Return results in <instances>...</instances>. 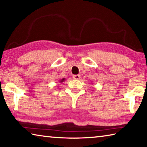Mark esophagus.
I'll return each instance as SVG.
<instances>
[{
    "label": "esophagus",
    "mask_w": 147,
    "mask_h": 147,
    "mask_svg": "<svg viewBox=\"0 0 147 147\" xmlns=\"http://www.w3.org/2000/svg\"><path fill=\"white\" fill-rule=\"evenodd\" d=\"M73 78L75 80H79L80 78V75H78V74H76V75H73Z\"/></svg>",
    "instance_id": "esophagus-1"
}]
</instances>
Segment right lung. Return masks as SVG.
Wrapping results in <instances>:
<instances>
[{"label": "right lung", "instance_id": "1", "mask_svg": "<svg viewBox=\"0 0 147 147\" xmlns=\"http://www.w3.org/2000/svg\"><path fill=\"white\" fill-rule=\"evenodd\" d=\"M65 78H63V79H61V80H59V83H62V82H64V81H65Z\"/></svg>", "mask_w": 147, "mask_h": 147}]
</instances>
